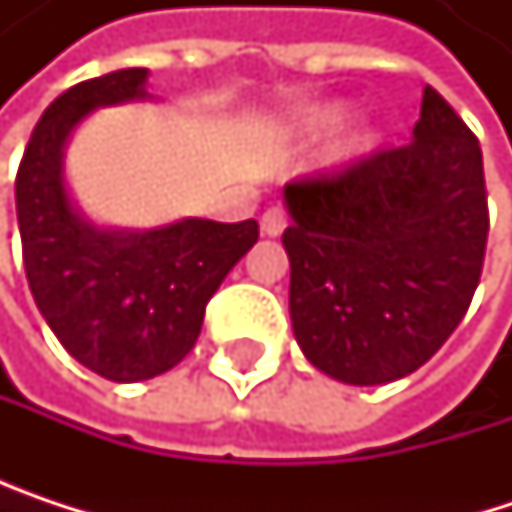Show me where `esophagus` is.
I'll return each instance as SVG.
<instances>
[{"mask_svg":"<svg viewBox=\"0 0 512 512\" xmlns=\"http://www.w3.org/2000/svg\"><path fill=\"white\" fill-rule=\"evenodd\" d=\"M284 228H287V213H284L281 207H269V210L260 216V231H263L266 237H278V234H284Z\"/></svg>","mask_w":512,"mask_h":512,"instance_id":"obj_1","label":"esophagus"}]
</instances>
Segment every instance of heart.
<instances>
[{"instance_id": "obj_1", "label": "heart", "mask_w": 512, "mask_h": 512, "mask_svg": "<svg viewBox=\"0 0 512 512\" xmlns=\"http://www.w3.org/2000/svg\"><path fill=\"white\" fill-rule=\"evenodd\" d=\"M344 121V109L341 106H323L317 112H311L305 118V127L308 130H332ZM379 145V130L376 127H361L358 133H353L347 142H344V154H367Z\"/></svg>"}]
</instances>
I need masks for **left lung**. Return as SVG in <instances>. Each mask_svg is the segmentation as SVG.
I'll use <instances>...</instances> for the list:
<instances>
[{
  "instance_id": "left-lung-1",
  "label": "left lung",
  "mask_w": 512,
  "mask_h": 512,
  "mask_svg": "<svg viewBox=\"0 0 512 512\" xmlns=\"http://www.w3.org/2000/svg\"><path fill=\"white\" fill-rule=\"evenodd\" d=\"M290 317L305 358L350 385L439 353L480 284L489 204L477 136L424 88L412 142L284 186Z\"/></svg>"
}]
</instances>
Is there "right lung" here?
I'll list each match as a JSON object with an SVG mask.
<instances>
[{"label":"right lung","mask_w":512,"mask_h":512,"mask_svg":"<svg viewBox=\"0 0 512 512\" xmlns=\"http://www.w3.org/2000/svg\"><path fill=\"white\" fill-rule=\"evenodd\" d=\"M145 76V67H127L67 88L35 124L17 168L32 296L61 347L112 382L151 379L183 361L210 296L257 243L255 219L103 234L73 213L61 180L70 130L97 106L145 97Z\"/></svg>","instance_id":"obj_1"}]
</instances>
